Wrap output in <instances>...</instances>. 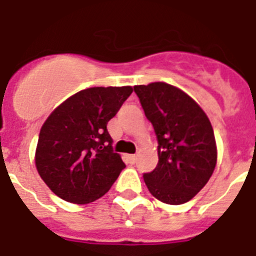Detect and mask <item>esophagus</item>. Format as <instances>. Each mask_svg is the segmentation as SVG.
Returning <instances> with one entry per match:
<instances>
[{
  "label": "esophagus",
  "instance_id": "1",
  "mask_svg": "<svg viewBox=\"0 0 256 256\" xmlns=\"http://www.w3.org/2000/svg\"><path fill=\"white\" fill-rule=\"evenodd\" d=\"M128 160L130 162V164H136V156H128Z\"/></svg>",
  "mask_w": 256,
  "mask_h": 256
}]
</instances>
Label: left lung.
I'll list each match as a JSON object with an SVG mask.
<instances>
[{
  "mask_svg": "<svg viewBox=\"0 0 256 256\" xmlns=\"http://www.w3.org/2000/svg\"><path fill=\"white\" fill-rule=\"evenodd\" d=\"M158 138V164L144 175L152 196L168 204L192 199L214 172L218 158L211 122L188 94L166 82L134 86Z\"/></svg>",
  "mask_w": 256,
  "mask_h": 256,
  "instance_id": "left-lung-1",
  "label": "left lung"
}]
</instances>
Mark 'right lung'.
Returning a JSON list of instances; mask_svg holds the SVG:
<instances>
[{
  "label": "right lung",
  "instance_id": "right-lung-1",
  "mask_svg": "<svg viewBox=\"0 0 256 256\" xmlns=\"http://www.w3.org/2000/svg\"><path fill=\"white\" fill-rule=\"evenodd\" d=\"M132 92V86L85 88L64 100L44 122L34 162L57 196L86 204L110 190L126 164L112 152L108 122Z\"/></svg>",
  "mask_w": 256,
  "mask_h": 256
}]
</instances>
